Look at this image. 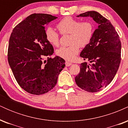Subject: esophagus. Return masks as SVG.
Instances as JSON below:
<instances>
[{
  "mask_svg": "<svg viewBox=\"0 0 128 128\" xmlns=\"http://www.w3.org/2000/svg\"><path fill=\"white\" fill-rule=\"evenodd\" d=\"M72 65V62H68V61H66V66H67V67H69V66H70Z\"/></svg>",
  "mask_w": 128,
  "mask_h": 128,
  "instance_id": "1",
  "label": "esophagus"
}]
</instances>
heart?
<instances>
[{
  "label": "heart",
  "instance_id": "heart-1",
  "mask_svg": "<svg viewBox=\"0 0 128 128\" xmlns=\"http://www.w3.org/2000/svg\"><path fill=\"white\" fill-rule=\"evenodd\" d=\"M57 28L62 34H70L69 46L61 47L56 50V54L67 61H72L79 52V47L85 48L92 41L94 32V26L90 21H81L71 17L62 18L57 24ZM46 38L49 43L58 46L59 34L52 27L46 30Z\"/></svg>",
  "mask_w": 128,
  "mask_h": 128
}]
</instances>
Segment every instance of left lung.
I'll return each mask as SVG.
<instances>
[{
  "mask_svg": "<svg viewBox=\"0 0 128 128\" xmlns=\"http://www.w3.org/2000/svg\"><path fill=\"white\" fill-rule=\"evenodd\" d=\"M77 17H92L98 27L94 32L92 41L80 54L84 60H88L90 63H81L75 82L85 91L98 92L111 83L119 67L120 37L111 22L96 11H88Z\"/></svg>",
  "mask_w": 128,
  "mask_h": 128,
  "instance_id": "obj_1",
  "label": "left lung"
}]
</instances>
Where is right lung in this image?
<instances>
[{
	"mask_svg": "<svg viewBox=\"0 0 128 128\" xmlns=\"http://www.w3.org/2000/svg\"><path fill=\"white\" fill-rule=\"evenodd\" d=\"M57 18L47 14H33L14 28L9 41L8 60L21 87L32 94L40 95L53 89L65 67V60L54 54L46 38L45 26Z\"/></svg>",
	"mask_w": 128,
	"mask_h": 128,
	"instance_id": "1",
	"label": "right lung"
}]
</instances>
